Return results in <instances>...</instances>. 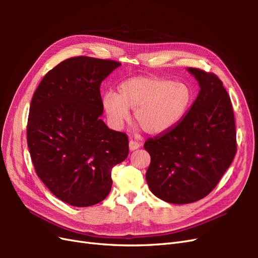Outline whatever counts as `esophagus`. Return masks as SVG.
<instances>
[{
    "label": "esophagus",
    "mask_w": 258,
    "mask_h": 258,
    "mask_svg": "<svg viewBox=\"0 0 258 258\" xmlns=\"http://www.w3.org/2000/svg\"><path fill=\"white\" fill-rule=\"evenodd\" d=\"M140 147V144L136 141H134V140H131V141L129 142V150L132 152V151H136L138 150V148Z\"/></svg>",
    "instance_id": "34e87169"
}]
</instances>
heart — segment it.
I'll return each mask as SVG.
<instances>
[{"instance_id": "obj_1", "label": "heart", "mask_w": 258, "mask_h": 258, "mask_svg": "<svg viewBox=\"0 0 258 258\" xmlns=\"http://www.w3.org/2000/svg\"><path fill=\"white\" fill-rule=\"evenodd\" d=\"M192 102L188 85L155 75H140L123 81L117 93L106 91L101 104L108 121L120 129L135 111V118L148 135L158 136L174 128Z\"/></svg>"}]
</instances>
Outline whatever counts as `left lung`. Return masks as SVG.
<instances>
[{"label":"left lung","mask_w":258,"mask_h":258,"mask_svg":"<svg viewBox=\"0 0 258 258\" xmlns=\"http://www.w3.org/2000/svg\"><path fill=\"white\" fill-rule=\"evenodd\" d=\"M187 71L199 84L196 100L174 128L144 144L151 155L148 187L156 197L174 205L205 198L237 152L235 117L223 83L199 69Z\"/></svg>","instance_id":"obj_1"}]
</instances>
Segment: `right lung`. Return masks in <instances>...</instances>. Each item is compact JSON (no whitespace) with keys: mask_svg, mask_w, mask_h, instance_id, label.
<instances>
[{"mask_svg":"<svg viewBox=\"0 0 258 258\" xmlns=\"http://www.w3.org/2000/svg\"><path fill=\"white\" fill-rule=\"evenodd\" d=\"M121 64L74 57L44 76L31 101L28 147L37 176L60 200L90 207L112 188L111 171L127 158L128 138L101 119L100 85Z\"/></svg>","mask_w":258,"mask_h":258,"instance_id":"obj_1","label":"right lung"}]
</instances>
